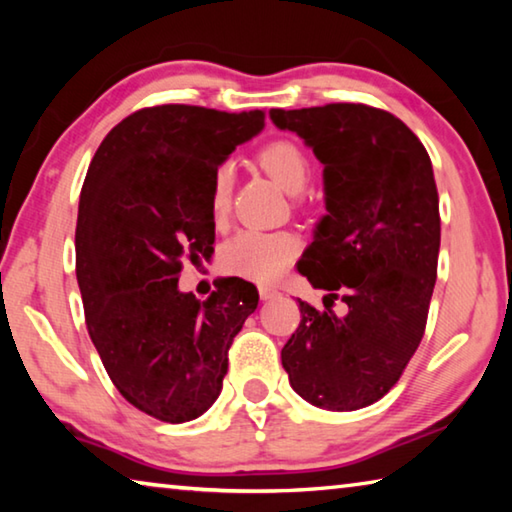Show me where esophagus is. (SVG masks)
Here are the masks:
<instances>
[{"instance_id": "obj_1", "label": "esophagus", "mask_w": 512, "mask_h": 512, "mask_svg": "<svg viewBox=\"0 0 512 512\" xmlns=\"http://www.w3.org/2000/svg\"><path fill=\"white\" fill-rule=\"evenodd\" d=\"M280 296V293H277L275 289H271V287H259V298L262 300H273V298H277Z\"/></svg>"}]
</instances>
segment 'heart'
<instances>
[{
    "instance_id": "heart-1",
    "label": "heart",
    "mask_w": 512,
    "mask_h": 512,
    "mask_svg": "<svg viewBox=\"0 0 512 512\" xmlns=\"http://www.w3.org/2000/svg\"><path fill=\"white\" fill-rule=\"evenodd\" d=\"M257 160L275 178V183L291 194L302 192L311 178L309 155L291 140L264 144ZM230 189L232 171L228 164H223L216 169L210 185V214L216 223L223 221L230 210ZM298 250V237L287 230H241L219 248V268L225 275L268 284L280 280Z\"/></svg>"
}]
</instances>
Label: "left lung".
Masks as SVG:
<instances>
[{
	"label": "left lung",
	"instance_id": "left-lung-1",
	"mask_svg": "<svg viewBox=\"0 0 512 512\" xmlns=\"http://www.w3.org/2000/svg\"><path fill=\"white\" fill-rule=\"evenodd\" d=\"M325 164V207L298 271L336 316L300 302L282 366L300 397L329 411L381 400L418 350L438 275L440 212L429 153L402 119L366 103L282 110Z\"/></svg>",
	"mask_w": 512,
	"mask_h": 512
}]
</instances>
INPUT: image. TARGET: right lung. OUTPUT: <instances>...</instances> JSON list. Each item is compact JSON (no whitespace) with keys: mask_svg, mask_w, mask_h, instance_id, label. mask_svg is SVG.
Segmentation results:
<instances>
[{"mask_svg":"<svg viewBox=\"0 0 512 512\" xmlns=\"http://www.w3.org/2000/svg\"><path fill=\"white\" fill-rule=\"evenodd\" d=\"M264 110L185 103L135 110L103 137L81 189L76 280L108 377L135 409L180 424L221 393L228 350L259 293L223 277L205 302L178 291L183 264L210 259V185L264 128Z\"/></svg>","mask_w":512,"mask_h":512,"instance_id":"add662e5","label":"right lung"}]
</instances>
